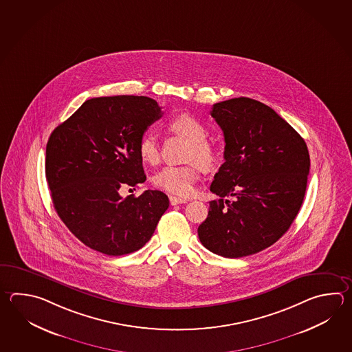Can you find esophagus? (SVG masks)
<instances>
[{"label": "esophagus", "mask_w": 352, "mask_h": 352, "mask_svg": "<svg viewBox=\"0 0 352 352\" xmlns=\"http://www.w3.org/2000/svg\"><path fill=\"white\" fill-rule=\"evenodd\" d=\"M169 201H170V204L172 206H177V204H183V203H187V199H184V198H179V197H174V195H170L169 197Z\"/></svg>", "instance_id": "34e87169"}]
</instances>
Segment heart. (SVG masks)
<instances>
[{"instance_id":"heart-1","label":"heart","mask_w":352,"mask_h":352,"mask_svg":"<svg viewBox=\"0 0 352 352\" xmlns=\"http://www.w3.org/2000/svg\"><path fill=\"white\" fill-rule=\"evenodd\" d=\"M169 128L180 135L192 142L188 159L197 162L189 165H168L160 169L153 178L155 187L163 189L168 193L179 197L192 195L195 183L201 177V166L209 169L215 164L217 151L212 144L207 140L208 130L198 119L189 114H180L169 122ZM138 151L144 163L157 164L160 158L159 144L157 137L148 131L140 138L138 144Z\"/></svg>"}]
</instances>
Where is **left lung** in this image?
Wrapping results in <instances>:
<instances>
[{
  "label": "left lung",
  "instance_id": "obj_1",
  "mask_svg": "<svg viewBox=\"0 0 352 352\" xmlns=\"http://www.w3.org/2000/svg\"><path fill=\"white\" fill-rule=\"evenodd\" d=\"M210 115L224 135V163L215 173L201 244L241 258L276 243L291 227L307 187L309 154L301 135L273 109L250 98L217 102ZM232 196L233 201L225 198Z\"/></svg>",
  "mask_w": 352,
  "mask_h": 352
}]
</instances>
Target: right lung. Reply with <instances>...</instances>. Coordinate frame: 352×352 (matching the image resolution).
<instances>
[{
    "label": "right lung",
    "instance_id": "right-lung-1",
    "mask_svg": "<svg viewBox=\"0 0 352 352\" xmlns=\"http://www.w3.org/2000/svg\"><path fill=\"white\" fill-rule=\"evenodd\" d=\"M162 114L146 96L94 98L51 133L45 172L54 208L94 251L122 256L140 250L169 207L160 190L119 194L146 179L138 144Z\"/></svg>",
    "mask_w": 352,
    "mask_h": 352
}]
</instances>
